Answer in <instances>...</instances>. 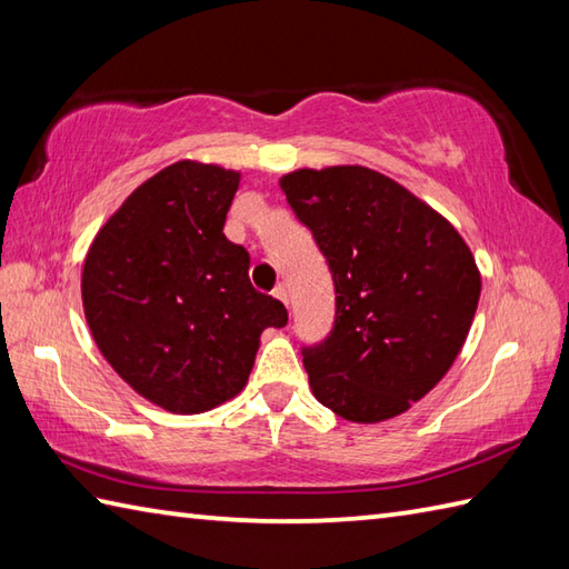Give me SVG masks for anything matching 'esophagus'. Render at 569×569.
<instances>
[{"instance_id":"obj_1","label":"esophagus","mask_w":569,"mask_h":569,"mask_svg":"<svg viewBox=\"0 0 569 569\" xmlns=\"http://www.w3.org/2000/svg\"><path fill=\"white\" fill-rule=\"evenodd\" d=\"M273 298H278V300H281V303L288 308V300H291V296H288V291H286V286H281V283H278L276 288H273Z\"/></svg>"}]
</instances>
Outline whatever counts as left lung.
Wrapping results in <instances>:
<instances>
[{
  "label": "left lung",
  "mask_w": 569,
  "mask_h": 569,
  "mask_svg": "<svg viewBox=\"0 0 569 569\" xmlns=\"http://www.w3.org/2000/svg\"><path fill=\"white\" fill-rule=\"evenodd\" d=\"M281 190L335 283L332 330L303 347L312 393L355 422L403 413L467 340L481 293L475 257L442 214L371 168H300Z\"/></svg>",
  "instance_id": "obj_1"
}]
</instances>
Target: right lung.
<instances>
[{"instance_id": "right-lung-1", "label": "right lung", "mask_w": 569, "mask_h": 569, "mask_svg": "<svg viewBox=\"0 0 569 569\" xmlns=\"http://www.w3.org/2000/svg\"><path fill=\"white\" fill-rule=\"evenodd\" d=\"M239 173L178 161L149 178L94 237L82 306L100 352L171 413H202L249 379L281 300L249 281V253L222 232Z\"/></svg>"}]
</instances>
